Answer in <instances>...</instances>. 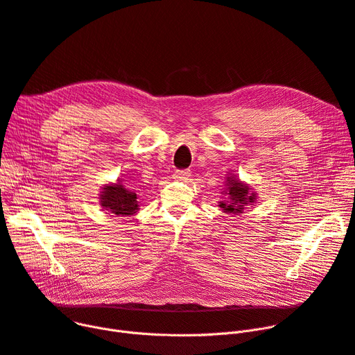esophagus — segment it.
Listing matches in <instances>:
<instances>
[{"label":"esophagus","instance_id":"esophagus-1","mask_svg":"<svg viewBox=\"0 0 355 355\" xmlns=\"http://www.w3.org/2000/svg\"><path fill=\"white\" fill-rule=\"evenodd\" d=\"M190 175H191V171H190V170H177L173 177H174L175 180L185 181V180L190 178Z\"/></svg>","mask_w":355,"mask_h":355}]
</instances>
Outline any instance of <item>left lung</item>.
Here are the masks:
<instances>
[{
  "instance_id": "1",
  "label": "left lung",
  "mask_w": 355,
  "mask_h": 355,
  "mask_svg": "<svg viewBox=\"0 0 355 355\" xmlns=\"http://www.w3.org/2000/svg\"><path fill=\"white\" fill-rule=\"evenodd\" d=\"M221 194L226 196V200L218 202V207L223 213L239 216L243 213L245 207L253 206L257 201V193L252 190V185L241 181L236 175H227L225 181V189Z\"/></svg>"
}]
</instances>
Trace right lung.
<instances>
[{
    "label": "right lung",
    "mask_w": 355,
    "mask_h": 355,
    "mask_svg": "<svg viewBox=\"0 0 355 355\" xmlns=\"http://www.w3.org/2000/svg\"><path fill=\"white\" fill-rule=\"evenodd\" d=\"M99 202L103 210L116 217H130L139 210L137 193L128 189L122 180L105 184L99 194Z\"/></svg>",
    "instance_id": "obj_1"
}]
</instances>
